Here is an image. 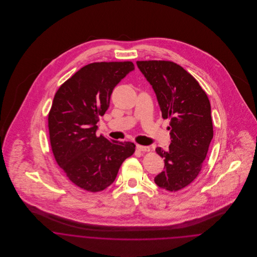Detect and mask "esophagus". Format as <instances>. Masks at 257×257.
Listing matches in <instances>:
<instances>
[{
  "label": "esophagus",
  "instance_id": "obj_1",
  "mask_svg": "<svg viewBox=\"0 0 257 257\" xmlns=\"http://www.w3.org/2000/svg\"><path fill=\"white\" fill-rule=\"evenodd\" d=\"M137 149L139 151H142V152H148V151H150V147L140 146V145H137Z\"/></svg>",
  "mask_w": 257,
  "mask_h": 257
}]
</instances>
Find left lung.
<instances>
[{
	"label": "left lung",
	"instance_id": "obj_1",
	"mask_svg": "<svg viewBox=\"0 0 257 257\" xmlns=\"http://www.w3.org/2000/svg\"><path fill=\"white\" fill-rule=\"evenodd\" d=\"M152 86L163 118H169L171 144L155 151L165 170L154 178L162 189L176 192L199 175L214 137L211 105L198 81L183 67L165 60L137 61Z\"/></svg>",
	"mask_w": 257,
	"mask_h": 257
}]
</instances>
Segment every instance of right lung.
<instances>
[{
  "label": "right lung",
  "instance_id": "1",
  "mask_svg": "<svg viewBox=\"0 0 257 257\" xmlns=\"http://www.w3.org/2000/svg\"><path fill=\"white\" fill-rule=\"evenodd\" d=\"M134 69L132 61L90 63L55 93L48 113L51 149L68 179L83 190L95 193L109 187L121 163L135 153L133 143L96 136L113 88Z\"/></svg>",
  "mask_w": 257,
  "mask_h": 257
}]
</instances>
